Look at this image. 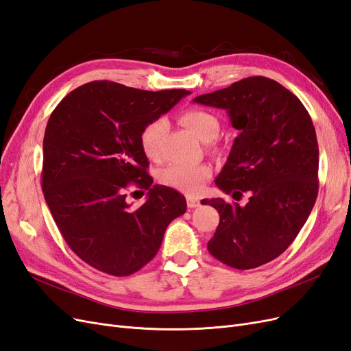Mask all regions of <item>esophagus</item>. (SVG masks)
Here are the masks:
<instances>
[{"instance_id": "esophagus-1", "label": "esophagus", "mask_w": 351, "mask_h": 351, "mask_svg": "<svg viewBox=\"0 0 351 351\" xmlns=\"http://www.w3.org/2000/svg\"><path fill=\"white\" fill-rule=\"evenodd\" d=\"M187 206H189L190 209H193V208H197V206H200V200H199V199H196V197H191V196H189V197H187Z\"/></svg>"}]
</instances>
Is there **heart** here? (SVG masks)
Returning a JSON list of instances; mask_svg holds the SVG:
<instances>
[{
    "label": "heart",
    "mask_w": 351,
    "mask_h": 351,
    "mask_svg": "<svg viewBox=\"0 0 351 351\" xmlns=\"http://www.w3.org/2000/svg\"><path fill=\"white\" fill-rule=\"evenodd\" d=\"M180 122L183 123L193 135L203 142L213 141L219 134V120L203 108L191 107L180 114ZM167 132V122L164 119H155L145 126L139 135V143L143 154L149 160H158L161 154V142ZM212 174L210 167L206 164H171L160 171V181L174 190L187 195H197L204 183Z\"/></svg>",
    "instance_id": "obj_1"
}]
</instances>
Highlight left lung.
<instances>
[{
    "mask_svg": "<svg viewBox=\"0 0 351 351\" xmlns=\"http://www.w3.org/2000/svg\"><path fill=\"white\" fill-rule=\"evenodd\" d=\"M193 101L223 108L239 130L216 186L232 196L250 191L245 206L203 200L221 216L208 250L229 267L256 269L293 243L315 204V128L296 95L265 77L244 78Z\"/></svg>",
    "mask_w": 351,
    "mask_h": 351,
    "instance_id": "1",
    "label": "left lung"
}]
</instances>
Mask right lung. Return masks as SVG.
<instances>
[{
    "label": "right lung",
    "instance_id": "add662e5",
    "mask_svg": "<svg viewBox=\"0 0 351 351\" xmlns=\"http://www.w3.org/2000/svg\"><path fill=\"white\" fill-rule=\"evenodd\" d=\"M190 91H145L93 81L71 91L47 120L45 200L69 248L91 267L129 276L158 252L167 226L187 209L174 189L152 184L139 135ZM149 190L132 208L125 187Z\"/></svg>",
    "mask_w": 351,
    "mask_h": 351
}]
</instances>
